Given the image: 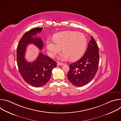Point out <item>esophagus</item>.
Masks as SVG:
<instances>
[{
    "mask_svg": "<svg viewBox=\"0 0 121 121\" xmlns=\"http://www.w3.org/2000/svg\"><path fill=\"white\" fill-rule=\"evenodd\" d=\"M63 63H60V62H58L57 63V65H63Z\"/></svg>",
    "mask_w": 121,
    "mask_h": 121,
    "instance_id": "1",
    "label": "esophagus"
}]
</instances>
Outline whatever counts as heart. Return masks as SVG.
<instances>
[{"label": "heart", "instance_id": "1", "mask_svg": "<svg viewBox=\"0 0 121 121\" xmlns=\"http://www.w3.org/2000/svg\"><path fill=\"white\" fill-rule=\"evenodd\" d=\"M87 43V39L83 34L77 31H66L56 34L54 40L48 39L46 41V49L49 56L54 57L62 48L63 53L59 59L65 60L69 58L73 61L82 56Z\"/></svg>", "mask_w": 121, "mask_h": 121}]
</instances>
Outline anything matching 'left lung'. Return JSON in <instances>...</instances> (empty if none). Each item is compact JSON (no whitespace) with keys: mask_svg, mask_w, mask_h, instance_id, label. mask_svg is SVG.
Segmentation results:
<instances>
[{"mask_svg":"<svg viewBox=\"0 0 121 121\" xmlns=\"http://www.w3.org/2000/svg\"><path fill=\"white\" fill-rule=\"evenodd\" d=\"M99 50L93 36L89 42L84 56L77 62L69 65L67 78L76 87L89 83L95 77L99 64Z\"/></svg>","mask_w":121,"mask_h":121,"instance_id":"1","label":"left lung"}]
</instances>
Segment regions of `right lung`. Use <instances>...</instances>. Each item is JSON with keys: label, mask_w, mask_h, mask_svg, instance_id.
Here are the masks:
<instances>
[{"label": "right lung", "mask_w": 121, "mask_h": 121, "mask_svg": "<svg viewBox=\"0 0 121 121\" xmlns=\"http://www.w3.org/2000/svg\"><path fill=\"white\" fill-rule=\"evenodd\" d=\"M42 30V27L35 28L27 31L21 39L17 48V62L20 73L26 82L35 87L45 85L50 78L52 70L57 65L56 61L41 53L32 62H28L25 59L24 55L28 44L32 43L40 50L43 49L42 39L33 37Z\"/></svg>", "instance_id": "1"}]
</instances>
